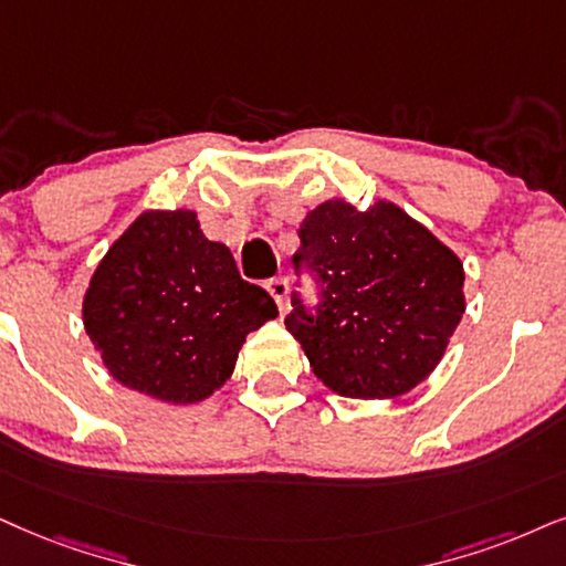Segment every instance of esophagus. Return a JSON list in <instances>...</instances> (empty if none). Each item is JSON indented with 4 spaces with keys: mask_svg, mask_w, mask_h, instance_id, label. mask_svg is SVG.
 Here are the masks:
<instances>
[{
    "mask_svg": "<svg viewBox=\"0 0 566 566\" xmlns=\"http://www.w3.org/2000/svg\"><path fill=\"white\" fill-rule=\"evenodd\" d=\"M266 290H269V295L274 297V303H276L279 311H284V305H287V292H290L287 276H274V279H269Z\"/></svg>",
    "mask_w": 566,
    "mask_h": 566,
    "instance_id": "obj_1",
    "label": "esophagus"
}]
</instances>
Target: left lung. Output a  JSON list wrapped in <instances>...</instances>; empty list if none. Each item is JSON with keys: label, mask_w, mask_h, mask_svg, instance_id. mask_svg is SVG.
<instances>
[{"label": "left lung", "mask_w": 566, "mask_h": 566, "mask_svg": "<svg viewBox=\"0 0 566 566\" xmlns=\"http://www.w3.org/2000/svg\"><path fill=\"white\" fill-rule=\"evenodd\" d=\"M295 263L316 271L321 307L287 318L313 374L334 395L397 399L433 374L464 313L452 248L391 200L357 211L332 198L300 224Z\"/></svg>", "instance_id": "left-lung-1"}]
</instances>
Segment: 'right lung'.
<instances>
[{
    "instance_id": "add662e5",
    "label": "right lung",
    "mask_w": 566,
    "mask_h": 566,
    "mask_svg": "<svg viewBox=\"0 0 566 566\" xmlns=\"http://www.w3.org/2000/svg\"><path fill=\"white\" fill-rule=\"evenodd\" d=\"M232 250L190 209H148L112 242L83 295V326L114 381L196 405L232 376L245 336L276 318Z\"/></svg>"
}]
</instances>
